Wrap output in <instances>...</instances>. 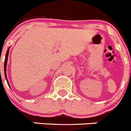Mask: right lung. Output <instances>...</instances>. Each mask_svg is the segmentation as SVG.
<instances>
[{
	"instance_id": "1",
	"label": "right lung",
	"mask_w": 131,
	"mask_h": 131,
	"mask_svg": "<svg viewBox=\"0 0 131 131\" xmlns=\"http://www.w3.org/2000/svg\"><path fill=\"white\" fill-rule=\"evenodd\" d=\"M9 48L10 47L7 49V52H6V57H5V61H4V74H5V78H6V80H7V84H8L9 86V82H8V80H7V75H6V66H7V57H8V55H9Z\"/></svg>"
}]
</instances>
